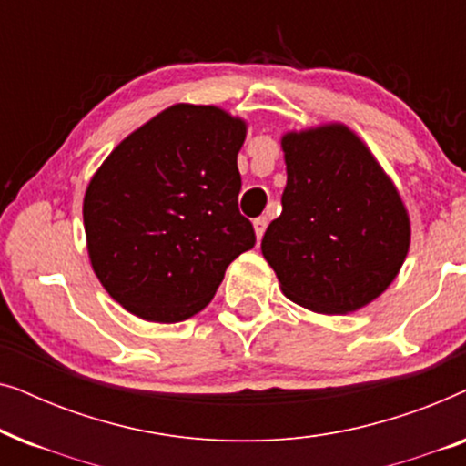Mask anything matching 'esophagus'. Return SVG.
Returning <instances> with one entry per match:
<instances>
[{
	"label": "esophagus",
	"mask_w": 466,
	"mask_h": 466,
	"mask_svg": "<svg viewBox=\"0 0 466 466\" xmlns=\"http://www.w3.org/2000/svg\"><path fill=\"white\" fill-rule=\"evenodd\" d=\"M252 225H254V233H257V239L260 241V238H263V233L267 228V218H265V216H260V218L252 222Z\"/></svg>",
	"instance_id": "esophagus-1"
}]
</instances>
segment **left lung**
Wrapping results in <instances>:
<instances>
[{"label": "left lung", "instance_id": "1", "mask_svg": "<svg viewBox=\"0 0 466 466\" xmlns=\"http://www.w3.org/2000/svg\"><path fill=\"white\" fill-rule=\"evenodd\" d=\"M282 214L260 250L290 301L350 314L378 299L410 250V216L371 150L341 123L282 137Z\"/></svg>", "mask_w": 466, "mask_h": 466}]
</instances>
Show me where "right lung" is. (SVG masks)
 <instances>
[{
  "instance_id": "obj_1",
  "label": "right lung",
  "mask_w": 466,
  "mask_h": 466,
  "mask_svg": "<svg viewBox=\"0 0 466 466\" xmlns=\"http://www.w3.org/2000/svg\"><path fill=\"white\" fill-rule=\"evenodd\" d=\"M246 120L176 104L127 136L88 182L82 216L95 276L150 322L212 301L227 267L257 241L239 214Z\"/></svg>"
}]
</instances>
